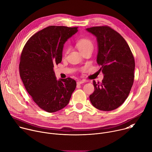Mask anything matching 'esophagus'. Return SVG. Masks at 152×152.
<instances>
[{
    "mask_svg": "<svg viewBox=\"0 0 152 152\" xmlns=\"http://www.w3.org/2000/svg\"><path fill=\"white\" fill-rule=\"evenodd\" d=\"M84 82H85L84 80H78L77 81V84H82V83H83Z\"/></svg>",
    "mask_w": 152,
    "mask_h": 152,
    "instance_id": "34e87169",
    "label": "esophagus"
}]
</instances>
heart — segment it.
<instances>
[{"label": "heart", "instance_id": "heart-1", "mask_svg": "<svg viewBox=\"0 0 152 152\" xmlns=\"http://www.w3.org/2000/svg\"><path fill=\"white\" fill-rule=\"evenodd\" d=\"M77 47L78 48L80 52L85 50H93V45L92 42L88 39H79L77 42Z\"/></svg>", "mask_w": 152, "mask_h": 152}]
</instances>
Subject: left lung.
<instances>
[{"label":"left lung","instance_id":"obj_1","mask_svg":"<svg viewBox=\"0 0 152 152\" xmlns=\"http://www.w3.org/2000/svg\"><path fill=\"white\" fill-rule=\"evenodd\" d=\"M97 38V63L104 76L102 83L94 80V93L90 96L97 109L110 111L117 109L127 98L134 80L135 60L123 37L109 26L86 29Z\"/></svg>","mask_w":152,"mask_h":152}]
</instances>
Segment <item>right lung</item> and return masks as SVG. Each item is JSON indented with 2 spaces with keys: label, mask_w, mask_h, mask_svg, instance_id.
I'll list each match as a JSON object with an SVG mask.
<instances>
[{
  "label": "right lung",
  "mask_w": 152,
  "mask_h": 152,
  "mask_svg": "<svg viewBox=\"0 0 152 152\" xmlns=\"http://www.w3.org/2000/svg\"><path fill=\"white\" fill-rule=\"evenodd\" d=\"M77 28L48 26L32 35L21 53L20 77L35 103L48 113L66 106L76 88V82L70 77L58 80L53 67L61 62L64 45Z\"/></svg>",
  "instance_id": "add662e5"
}]
</instances>
